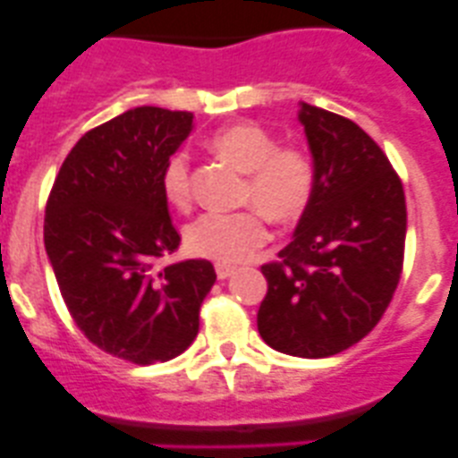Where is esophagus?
<instances>
[{"label":"esophagus","mask_w":458,"mask_h":458,"mask_svg":"<svg viewBox=\"0 0 458 458\" xmlns=\"http://www.w3.org/2000/svg\"><path fill=\"white\" fill-rule=\"evenodd\" d=\"M215 270H216V276H219V279L224 281V279H228L230 275H233V272H234V267L225 266V263H216V266H215Z\"/></svg>","instance_id":"34e87169"}]
</instances>
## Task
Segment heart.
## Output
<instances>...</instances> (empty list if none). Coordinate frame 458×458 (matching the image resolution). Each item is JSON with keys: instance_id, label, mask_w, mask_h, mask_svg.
<instances>
[{"instance_id": "b5f03b06", "label": "heart", "mask_w": 458, "mask_h": 458, "mask_svg": "<svg viewBox=\"0 0 458 458\" xmlns=\"http://www.w3.org/2000/svg\"><path fill=\"white\" fill-rule=\"evenodd\" d=\"M221 159L246 173L242 206L233 215H203L186 230L192 255L219 263L248 261L267 242L266 216L272 224L288 225L301 219L315 197V164L297 146H281L272 132L252 122L230 123L208 141ZM161 192L179 212H191L192 173L183 150L173 152L161 165Z\"/></svg>"}]
</instances>
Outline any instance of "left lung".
I'll use <instances>...</instances> for the list:
<instances>
[{"label": "left lung", "instance_id": "obj_1", "mask_svg": "<svg viewBox=\"0 0 458 458\" xmlns=\"http://www.w3.org/2000/svg\"><path fill=\"white\" fill-rule=\"evenodd\" d=\"M315 197L279 259L263 263L257 312L270 348L323 359L381 321L403 272L405 192L378 143L352 119L301 104Z\"/></svg>", "mask_w": 458, "mask_h": 458}]
</instances>
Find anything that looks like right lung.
<instances>
[{"instance_id":"right-lung-1","label":"right lung","mask_w":458,"mask_h":458,"mask_svg":"<svg viewBox=\"0 0 458 458\" xmlns=\"http://www.w3.org/2000/svg\"><path fill=\"white\" fill-rule=\"evenodd\" d=\"M191 131L192 113L128 110L72 146L46 201V252L72 321L137 366L170 361L195 341L216 279L206 259L168 261L182 237L159 174Z\"/></svg>"}]
</instances>
